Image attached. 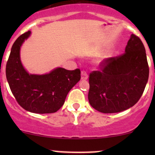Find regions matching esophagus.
I'll return each instance as SVG.
<instances>
[{
	"label": "esophagus",
	"mask_w": 155,
	"mask_h": 155,
	"mask_svg": "<svg viewBox=\"0 0 155 155\" xmlns=\"http://www.w3.org/2000/svg\"><path fill=\"white\" fill-rule=\"evenodd\" d=\"M81 79L82 80H87L88 79L87 74V72L84 71H82L81 73Z\"/></svg>",
	"instance_id": "esophagus-1"
}]
</instances>
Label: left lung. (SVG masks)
I'll return each mask as SVG.
<instances>
[{"label": "left lung", "instance_id": "obj_1", "mask_svg": "<svg viewBox=\"0 0 155 155\" xmlns=\"http://www.w3.org/2000/svg\"><path fill=\"white\" fill-rule=\"evenodd\" d=\"M101 71L90 74L88 100L92 107L104 114L128 109L138 102L149 79L144 46L132 34L124 54L105 59Z\"/></svg>", "mask_w": 155, "mask_h": 155}]
</instances>
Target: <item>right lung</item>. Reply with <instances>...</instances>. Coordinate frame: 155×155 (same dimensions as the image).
<instances>
[{"label": "right lung", "instance_id": "obj_1", "mask_svg": "<svg viewBox=\"0 0 155 155\" xmlns=\"http://www.w3.org/2000/svg\"><path fill=\"white\" fill-rule=\"evenodd\" d=\"M31 33H23L12 46L6 67L7 81L16 101L26 111L54 113L63 106L68 93L81 79V71L79 68L68 71L57 68L49 74H30L21 62L20 47Z\"/></svg>", "mask_w": 155, "mask_h": 155}]
</instances>
